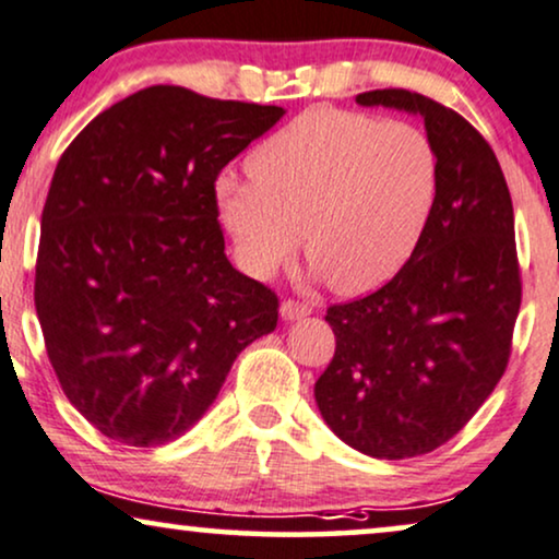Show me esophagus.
Here are the masks:
<instances>
[{"label":"esophagus","instance_id":"1","mask_svg":"<svg viewBox=\"0 0 559 559\" xmlns=\"http://www.w3.org/2000/svg\"><path fill=\"white\" fill-rule=\"evenodd\" d=\"M309 312H312V307L305 305V301H297V299H284V301H281V318H284V320L307 318Z\"/></svg>","mask_w":559,"mask_h":559}]
</instances>
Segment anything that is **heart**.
<instances>
[{
    "instance_id": "obj_1",
    "label": "heart",
    "mask_w": 559,
    "mask_h": 559,
    "mask_svg": "<svg viewBox=\"0 0 559 559\" xmlns=\"http://www.w3.org/2000/svg\"><path fill=\"white\" fill-rule=\"evenodd\" d=\"M250 177L215 179V211L239 265L267 278L297 252L338 294L380 286L412 258L437 194V153L419 127L318 106L273 132Z\"/></svg>"
}]
</instances>
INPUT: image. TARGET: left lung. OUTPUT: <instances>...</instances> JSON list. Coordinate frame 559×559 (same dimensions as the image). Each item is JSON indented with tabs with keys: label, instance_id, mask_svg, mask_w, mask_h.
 I'll return each instance as SVG.
<instances>
[{
	"label": "left lung",
	"instance_id": "obj_1",
	"mask_svg": "<svg viewBox=\"0 0 559 559\" xmlns=\"http://www.w3.org/2000/svg\"><path fill=\"white\" fill-rule=\"evenodd\" d=\"M425 119L437 194L419 245L385 286L328 307L335 354L314 401L346 445L401 461L445 445L506 374L521 309L508 181L459 111L385 87L356 96Z\"/></svg>",
	"mask_w": 559,
	"mask_h": 559
}]
</instances>
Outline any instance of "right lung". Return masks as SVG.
<instances>
[{"label": "right lung", "mask_w": 559, "mask_h": 559, "mask_svg": "<svg viewBox=\"0 0 559 559\" xmlns=\"http://www.w3.org/2000/svg\"><path fill=\"white\" fill-rule=\"evenodd\" d=\"M281 117L151 85L100 111L59 158L33 299L59 385L109 440H177L241 348L275 331V292L224 252L215 179Z\"/></svg>", "instance_id": "obj_1"}]
</instances>
